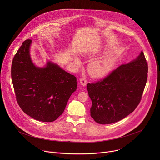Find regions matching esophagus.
<instances>
[{"label": "esophagus", "mask_w": 160, "mask_h": 160, "mask_svg": "<svg viewBox=\"0 0 160 160\" xmlns=\"http://www.w3.org/2000/svg\"><path fill=\"white\" fill-rule=\"evenodd\" d=\"M79 80H80V83H81L82 85L85 86L87 85V80L84 78H80Z\"/></svg>", "instance_id": "obj_1"}]
</instances>
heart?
<instances>
[{
	"mask_svg": "<svg viewBox=\"0 0 160 160\" xmlns=\"http://www.w3.org/2000/svg\"><path fill=\"white\" fill-rule=\"evenodd\" d=\"M75 62L80 65L81 61L79 58H75ZM112 64L110 60H98L91 62L87 68L90 76L94 78H101L106 76L111 71Z\"/></svg>",
	"mask_w": 160,
	"mask_h": 160,
	"instance_id": "heart-1",
	"label": "heart"
}]
</instances>
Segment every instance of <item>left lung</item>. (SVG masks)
<instances>
[{
  "instance_id": "1",
  "label": "left lung",
  "mask_w": 160,
  "mask_h": 160,
  "mask_svg": "<svg viewBox=\"0 0 160 160\" xmlns=\"http://www.w3.org/2000/svg\"><path fill=\"white\" fill-rule=\"evenodd\" d=\"M148 66L143 52L131 62L122 64L104 79L88 83L92 101L90 116L99 124L117 122L132 112L141 100Z\"/></svg>"
}]
</instances>
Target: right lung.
I'll return each mask as SVG.
<instances>
[{
	"label": "right lung",
	"mask_w": 160,
	"mask_h": 160,
	"mask_svg": "<svg viewBox=\"0 0 160 160\" xmlns=\"http://www.w3.org/2000/svg\"><path fill=\"white\" fill-rule=\"evenodd\" d=\"M27 39L15 54L11 78L16 101L27 115L38 121L52 122L62 115L77 87L76 77L48 61L37 67L32 62Z\"/></svg>",
	"instance_id": "obj_1"
}]
</instances>
